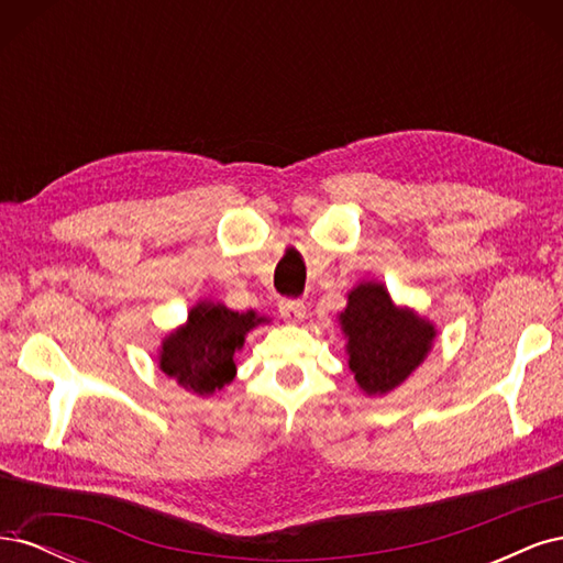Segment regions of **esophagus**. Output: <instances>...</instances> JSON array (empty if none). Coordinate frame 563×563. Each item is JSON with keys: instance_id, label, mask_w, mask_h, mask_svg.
Here are the masks:
<instances>
[{"instance_id": "obj_1", "label": "esophagus", "mask_w": 563, "mask_h": 563, "mask_svg": "<svg viewBox=\"0 0 563 563\" xmlns=\"http://www.w3.org/2000/svg\"><path fill=\"white\" fill-rule=\"evenodd\" d=\"M279 314L286 321H300L305 317V302L296 298H284L279 300Z\"/></svg>"}]
</instances>
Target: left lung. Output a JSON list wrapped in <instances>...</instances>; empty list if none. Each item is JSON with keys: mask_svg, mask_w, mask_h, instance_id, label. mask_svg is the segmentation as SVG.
Masks as SVG:
<instances>
[{"mask_svg": "<svg viewBox=\"0 0 563 563\" xmlns=\"http://www.w3.org/2000/svg\"><path fill=\"white\" fill-rule=\"evenodd\" d=\"M340 323L350 338V368L366 395H385L404 383L434 338L432 323L397 310L380 284L356 286Z\"/></svg>", "mask_w": 563, "mask_h": 563, "instance_id": "8db88e82", "label": "left lung"}]
</instances>
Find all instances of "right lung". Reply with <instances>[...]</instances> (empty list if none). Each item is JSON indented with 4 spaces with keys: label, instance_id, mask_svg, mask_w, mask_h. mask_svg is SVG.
Wrapping results in <instances>:
<instances>
[{
    "label": "right lung",
    "instance_id": "obj_1",
    "mask_svg": "<svg viewBox=\"0 0 563 563\" xmlns=\"http://www.w3.org/2000/svg\"><path fill=\"white\" fill-rule=\"evenodd\" d=\"M261 321L265 319L255 312L240 314L225 305L201 302L185 327L164 340L159 366L185 389L213 395L234 378V350L244 345V335Z\"/></svg>",
    "mask_w": 563,
    "mask_h": 563
}]
</instances>
